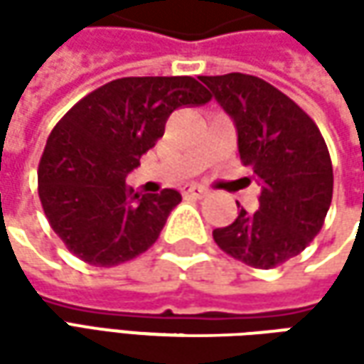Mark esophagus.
I'll return each instance as SVG.
<instances>
[{
	"mask_svg": "<svg viewBox=\"0 0 364 364\" xmlns=\"http://www.w3.org/2000/svg\"><path fill=\"white\" fill-rule=\"evenodd\" d=\"M182 192H184V196H194V198H204V196H208V190L203 188V186H184L182 188Z\"/></svg>",
	"mask_w": 364,
	"mask_h": 364,
	"instance_id": "34e87169",
	"label": "esophagus"
}]
</instances>
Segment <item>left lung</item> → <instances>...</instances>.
<instances>
[{"mask_svg": "<svg viewBox=\"0 0 364 364\" xmlns=\"http://www.w3.org/2000/svg\"><path fill=\"white\" fill-rule=\"evenodd\" d=\"M237 127L245 166L261 184L259 210H239L215 243L231 257L272 269L300 255L320 232L332 203L328 147L310 115L263 78L229 73L200 77Z\"/></svg>", "mask_w": 364, "mask_h": 364, "instance_id": "1", "label": "left lung"}]
</instances>
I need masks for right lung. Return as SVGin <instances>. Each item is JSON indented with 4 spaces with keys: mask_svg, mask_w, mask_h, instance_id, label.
<instances>
[{
    "mask_svg": "<svg viewBox=\"0 0 364 364\" xmlns=\"http://www.w3.org/2000/svg\"><path fill=\"white\" fill-rule=\"evenodd\" d=\"M210 92L192 77H125L82 97L50 133L38 194L50 227L80 261L113 267L158 241L180 192L139 194L125 176L164 135L178 107Z\"/></svg>",
    "mask_w": 364,
    "mask_h": 364,
    "instance_id": "add662e5",
    "label": "right lung"
}]
</instances>
